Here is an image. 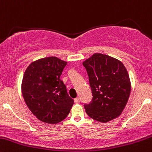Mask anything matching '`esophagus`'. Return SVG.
<instances>
[{
    "label": "esophagus",
    "mask_w": 152,
    "mask_h": 152,
    "mask_svg": "<svg viewBox=\"0 0 152 152\" xmlns=\"http://www.w3.org/2000/svg\"><path fill=\"white\" fill-rule=\"evenodd\" d=\"M80 102V99L79 97H77L75 99V104H79Z\"/></svg>",
    "instance_id": "1"
}]
</instances>
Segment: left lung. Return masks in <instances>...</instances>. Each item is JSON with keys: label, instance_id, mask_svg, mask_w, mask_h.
Here are the masks:
<instances>
[{"label": "left lung", "instance_id": "left-lung-1", "mask_svg": "<svg viewBox=\"0 0 152 152\" xmlns=\"http://www.w3.org/2000/svg\"><path fill=\"white\" fill-rule=\"evenodd\" d=\"M88 75L93 98L84 104L89 117L106 123L117 118L124 109L131 91L127 70L118 59L94 53L83 62Z\"/></svg>", "mask_w": 152, "mask_h": 152}]
</instances>
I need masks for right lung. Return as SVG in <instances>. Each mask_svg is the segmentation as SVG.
<instances>
[{"label": "right lung", "instance_id": "add662e5", "mask_svg": "<svg viewBox=\"0 0 152 152\" xmlns=\"http://www.w3.org/2000/svg\"><path fill=\"white\" fill-rule=\"evenodd\" d=\"M66 64L57 57H45L32 62L25 71L23 96L31 113L45 123L62 121L74 104L60 79Z\"/></svg>", "mask_w": 152, "mask_h": 152}]
</instances>
